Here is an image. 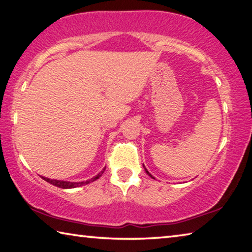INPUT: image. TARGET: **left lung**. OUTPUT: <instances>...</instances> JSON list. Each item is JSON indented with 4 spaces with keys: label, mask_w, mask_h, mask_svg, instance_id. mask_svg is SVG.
I'll use <instances>...</instances> for the list:
<instances>
[{
    "label": "left lung",
    "mask_w": 252,
    "mask_h": 252,
    "mask_svg": "<svg viewBox=\"0 0 252 252\" xmlns=\"http://www.w3.org/2000/svg\"><path fill=\"white\" fill-rule=\"evenodd\" d=\"M144 168H145V166H144ZM145 170H146V173H147V174H148V175H149V176H151V177H153V176H152V175H151V174H149V173H148V170H147V169H146V168H145Z\"/></svg>",
    "instance_id": "8db88e82"
}]
</instances>
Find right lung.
Masks as SVG:
<instances>
[{
  "instance_id": "1",
  "label": "right lung",
  "mask_w": 252,
  "mask_h": 252,
  "mask_svg": "<svg viewBox=\"0 0 252 252\" xmlns=\"http://www.w3.org/2000/svg\"><path fill=\"white\" fill-rule=\"evenodd\" d=\"M104 170H105V168L100 171V173L98 174V175H96L95 177H93V178H91L90 180H86V182H81V183H72V182H63V180H56V179H50V178H46V177H42L44 180H45V182H47V183H50V184H52V185H54V186H56V187H59V188H64V189H66V188H75V187H79V186H84V185H87V184H90V183H93V182H95L96 179H98L101 175L104 174Z\"/></svg>"
}]
</instances>
